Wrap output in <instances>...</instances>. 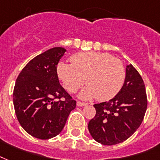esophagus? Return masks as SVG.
<instances>
[{"mask_svg":"<svg viewBox=\"0 0 160 160\" xmlns=\"http://www.w3.org/2000/svg\"><path fill=\"white\" fill-rule=\"evenodd\" d=\"M77 105H78V107H83V106H86L87 103H86V102L78 101V102H77Z\"/></svg>","mask_w":160,"mask_h":160,"instance_id":"34e87169","label":"esophagus"}]
</instances>
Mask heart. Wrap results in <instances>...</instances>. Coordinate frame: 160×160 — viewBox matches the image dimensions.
I'll return each instance as SVG.
<instances>
[{"mask_svg":"<svg viewBox=\"0 0 160 160\" xmlns=\"http://www.w3.org/2000/svg\"><path fill=\"white\" fill-rule=\"evenodd\" d=\"M72 64L59 62L58 78L71 93L85 83L88 87L80 94L84 99L96 98L108 101L117 95L123 86L126 70L120 59L107 52H79L71 57Z\"/></svg>","mask_w":160,"mask_h":160,"instance_id":"obj_1","label":"heart"}]
</instances>
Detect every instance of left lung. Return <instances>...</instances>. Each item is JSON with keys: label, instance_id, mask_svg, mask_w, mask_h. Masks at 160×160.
I'll return each mask as SVG.
<instances>
[{"label": "left lung", "instance_id": "obj_1", "mask_svg": "<svg viewBox=\"0 0 160 160\" xmlns=\"http://www.w3.org/2000/svg\"><path fill=\"white\" fill-rule=\"evenodd\" d=\"M148 105L144 82L133 65L126 68L119 92L108 102L94 104L96 114L88 122L92 137L103 145H114L129 138L140 126Z\"/></svg>", "mask_w": 160, "mask_h": 160}]
</instances>
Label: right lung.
Segmentation results:
<instances>
[{
	"label": "right lung",
	"mask_w": 160,
	"mask_h": 160,
	"mask_svg": "<svg viewBox=\"0 0 160 160\" xmlns=\"http://www.w3.org/2000/svg\"><path fill=\"white\" fill-rule=\"evenodd\" d=\"M66 49L53 48L23 68L13 90L15 112L30 135L49 139L61 133L76 101L61 86L57 66Z\"/></svg>",
	"instance_id": "add662e5"
}]
</instances>
